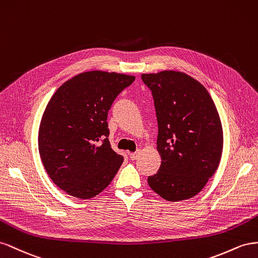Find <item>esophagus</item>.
<instances>
[{
	"mask_svg": "<svg viewBox=\"0 0 258 258\" xmlns=\"http://www.w3.org/2000/svg\"><path fill=\"white\" fill-rule=\"evenodd\" d=\"M130 154V159L131 160H136L137 159V157L139 156V151H135V152H131V153H128Z\"/></svg>",
	"mask_w": 258,
	"mask_h": 258,
	"instance_id": "obj_1",
	"label": "esophagus"
}]
</instances>
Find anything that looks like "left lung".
<instances>
[{
    "label": "left lung",
    "mask_w": 258,
    "mask_h": 258,
    "mask_svg": "<svg viewBox=\"0 0 258 258\" xmlns=\"http://www.w3.org/2000/svg\"><path fill=\"white\" fill-rule=\"evenodd\" d=\"M150 88L158 120L161 166L148 177L166 201L198 195L216 172L223 151V127L209 92L186 73L142 75Z\"/></svg>",
    "instance_id": "1"
}]
</instances>
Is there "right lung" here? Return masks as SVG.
<instances>
[{
    "label": "right lung",
    "mask_w": 258,
    "mask_h": 258,
    "mask_svg": "<svg viewBox=\"0 0 258 258\" xmlns=\"http://www.w3.org/2000/svg\"><path fill=\"white\" fill-rule=\"evenodd\" d=\"M134 80L115 72H83L51 96L40 124L39 152L50 179L64 192L94 198L119 171L123 157L110 145L107 116Z\"/></svg>",
    "instance_id": "add662e5"
}]
</instances>
